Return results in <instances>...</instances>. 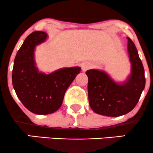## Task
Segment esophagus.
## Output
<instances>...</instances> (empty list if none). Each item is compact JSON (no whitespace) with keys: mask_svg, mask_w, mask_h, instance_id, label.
Here are the masks:
<instances>
[{"mask_svg":"<svg viewBox=\"0 0 153 153\" xmlns=\"http://www.w3.org/2000/svg\"><path fill=\"white\" fill-rule=\"evenodd\" d=\"M91 67V64L89 62H84L81 64V68L83 71L89 70L90 67Z\"/></svg>","mask_w":153,"mask_h":153,"instance_id":"1","label":"esophagus"}]
</instances>
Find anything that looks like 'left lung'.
Returning a JSON list of instances; mask_svg holds the SVG:
<instances>
[{"instance_id": "left-lung-1", "label": "left lung", "mask_w": 153, "mask_h": 153, "mask_svg": "<svg viewBox=\"0 0 153 153\" xmlns=\"http://www.w3.org/2000/svg\"><path fill=\"white\" fill-rule=\"evenodd\" d=\"M128 51L131 72L127 81L119 83L101 70L86 72L88 97L93 111L107 117H120L129 113L138 103L145 86L144 70L134 43L128 37Z\"/></svg>"}]
</instances>
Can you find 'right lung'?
Masks as SVG:
<instances>
[{
  "instance_id": "1",
  "label": "right lung",
  "mask_w": 153,
  "mask_h": 153,
  "mask_svg": "<svg viewBox=\"0 0 153 153\" xmlns=\"http://www.w3.org/2000/svg\"><path fill=\"white\" fill-rule=\"evenodd\" d=\"M47 37L43 31L30 33L15 56L12 70V84L17 96L28 110L40 115L52 114L61 107L67 88L81 70L74 67L50 74L39 72L34 50Z\"/></svg>"
}]
</instances>
